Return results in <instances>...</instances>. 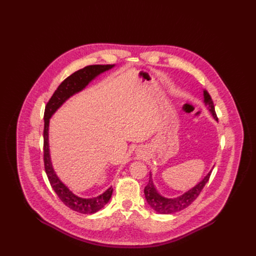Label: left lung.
Returning a JSON list of instances; mask_svg holds the SVG:
<instances>
[{"instance_id":"8db88e82","label":"left lung","mask_w":256,"mask_h":256,"mask_svg":"<svg viewBox=\"0 0 256 256\" xmlns=\"http://www.w3.org/2000/svg\"><path fill=\"white\" fill-rule=\"evenodd\" d=\"M204 91V103L208 109V112H210L212 116L214 118V120H218L216 114L214 112V103L212 100L208 93L206 90ZM212 170L202 179L196 186H194L190 190L186 192L184 194H181L176 198H165L162 194L158 192L156 190L154 184H153V179H152V174L150 172V180L147 186L144 188V198L147 200V202L149 206L157 212L163 214H174L177 212H180L182 210H184L188 206H190L196 198L198 196L200 192L202 190L204 186H206V182L208 181V178L210 176Z\"/></svg>"}]
</instances>
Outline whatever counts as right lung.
<instances>
[{"mask_svg": "<svg viewBox=\"0 0 256 256\" xmlns=\"http://www.w3.org/2000/svg\"><path fill=\"white\" fill-rule=\"evenodd\" d=\"M116 64H94L87 66L74 74L68 76L54 91L50 100L46 106L44 112V168L52 190L60 200L70 210L80 214H94L101 210L112 198L114 188L110 186L103 194L93 198H82L72 192L56 173L50 152V120L58 109L70 97L83 91L93 80L103 72L112 70Z\"/></svg>", "mask_w": 256, "mask_h": 256, "instance_id": "1", "label": "right lung"}]
</instances>
